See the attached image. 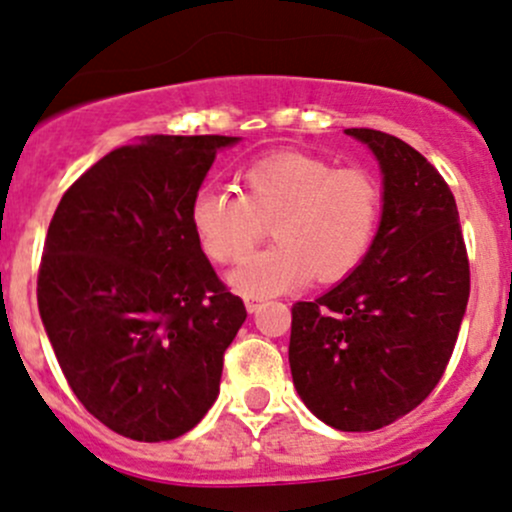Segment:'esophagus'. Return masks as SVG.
<instances>
[{
	"instance_id": "34e87169",
	"label": "esophagus",
	"mask_w": 512,
	"mask_h": 512,
	"mask_svg": "<svg viewBox=\"0 0 512 512\" xmlns=\"http://www.w3.org/2000/svg\"><path fill=\"white\" fill-rule=\"evenodd\" d=\"M262 303H265V299H262V296H245V308H247V311H250V313L260 311Z\"/></svg>"
}]
</instances>
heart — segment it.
Here are the masks:
<instances>
[{"instance_id": "1", "label": "heart", "mask_w": 512, "mask_h": 512, "mask_svg": "<svg viewBox=\"0 0 512 512\" xmlns=\"http://www.w3.org/2000/svg\"><path fill=\"white\" fill-rule=\"evenodd\" d=\"M384 209L379 179L362 167L335 170L306 153H277L240 172V194L201 187L189 223L211 260L233 265L269 225L278 243L243 262L233 284L247 294H274L303 282H338L372 250Z\"/></svg>"}]
</instances>
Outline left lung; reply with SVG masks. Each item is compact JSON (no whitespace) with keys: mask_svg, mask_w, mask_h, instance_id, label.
I'll return each mask as SVG.
<instances>
[{"mask_svg":"<svg viewBox=\"0 0 512 512\" xmlns=\"http://www.w3.org/2000/svg\"><path fill=\"white\" fill-rule=\"evenodd\" d=\"M384 172L372 250L347 279L291 308L294 386L330 428L367 432L411 413L440 384L466 301L469 257L442 174L401 138L347 128Z\"/></svg>","mask_w":512,"mask_h":512,"instance_id":"obj_1","label":"left lung"}]
</instances>
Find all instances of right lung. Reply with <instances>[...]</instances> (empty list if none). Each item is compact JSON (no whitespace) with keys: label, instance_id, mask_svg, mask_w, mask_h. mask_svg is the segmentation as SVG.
Returning a JSON list of instances; mask_svg holds the SVG:
<instances>
[{"label":"right lung","instance_id":"right-lung-1","mask_svg":"<svg viewBox=\"0 0 512 512\" xmlns=\"http://www.w3.org/2000/svg\"><path fill=\"white\" fill-rule=\"evenodd\" d=\"M230 136H145L60 199L38 269V311L67 384L106 428L138 442L184 435L218 396L245 323L189 223Z\"/></svg>","mask_w":512,"mask_h":512}]
</instances>
